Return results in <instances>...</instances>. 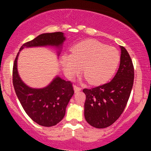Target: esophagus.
Listing matches in <instances>:
<instances>
[{
    "label": "esophagus",
    "mask_w": 151,
    "mask_h": 151,
    "mask_svg": "<svg viewBox=\"0 0 151 151\" xmlns=\"http://www.w3.org/2000/svg\"><path fill=\"white\" fill-rule=\"evenodd\" d=\"M81 88L79 87V86H78L77 85H74V91H75V92H77V91H81Z\"/></svg>",
    "instance_id": "obj_1"
}]
</instances>
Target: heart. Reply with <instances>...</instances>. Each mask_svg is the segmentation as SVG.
Segmentation results:
<instances>
[{"label": "heart", "instance_id": "1", "mask_svg": "<svg viewBox=\"0 0 151 151\" xmlns=\"http://www.w3.org/2000/svg\"><path fill=\"white\" fill-rule=\"evenodd\" d=\"M120 61L119 51L114 47L88 40L76 45L71 49V55L62 58L66 75L70 79L80 74L91 84L98 85L108 81L113 75Z\"/></svg>", "mask_w": 151, "mask_h": 151}]
</instances>
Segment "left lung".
Listing matches in <instances>:
<instances>
[{
    "label": "left lung",
    "mask_w": 151,
    "mask_h": 151,
    "mask_svg": "<svg viewBox=\"0 0 151 151\" xmlns=\"http://www.w3.org/2000/svg\"><path fill=\"white\" fill-rule=\"evenodd\" d=\"M120 66L111 81L92 89H84L86 95L84 117L96 129L114 124L125 109L134 79V67L131 57L121 46Z\"/></svg>",
    "instance_id": "8db88e82"
}]
</instances>
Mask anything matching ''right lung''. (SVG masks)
Masks as SVG:
<instances>
[{
	"label": "right lung",
	"mask_w": 151,
	"mask_h": 151,
	"mask_svg": "<svg viewBox=\"0 0 151 151\" xmlns=\"http://www.w3.org/2000/svg\"><path fill=\"white\" fill-rule=\"evenodd\" d=\"M65 40L62 32L44 33L32 40L24 43V47L36 46H60ZM13 68V84L19 101L26 114L39 125L50 127L61 121L65 115L66 107L74 91L72 83L57 77L52 82L43 89H32L25 85L19 77L17 71V59Z\"/></svg>",
	"instance_id": "add662e5"
}]
</instances>
